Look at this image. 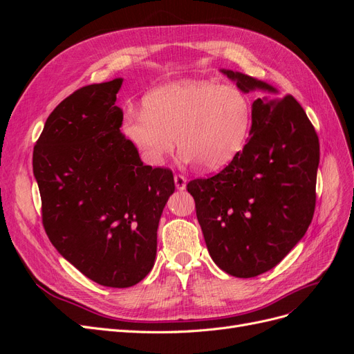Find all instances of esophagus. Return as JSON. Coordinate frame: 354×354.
<instances>
[{
  "mask_svg": "<svg viewBox=\"0 0 354 354\" xmlns=\"http://www.w3.org/2000/svg\"><path fill=\"white\" fill-rule=\"evenodd\" d=\"M174 183H176V187H177L178 190H185V189H186V185H187V180H186L185 176L177 174V176L174 177Z\"/></svg>",
  "mask_w": 354,
  "mask_h": 354,
  "instance_id": "esophagus-1",
  "label": "esophagus"
}]
</instances>
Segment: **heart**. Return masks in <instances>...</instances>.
<instances>
[{
	"instance_id": "heart-1",
	"label": "heart",
	"mask_w": 354,
	"mask_h": 354,
	"mask_svg": "<svg viewBox=\"0 0 354 354\" xmlns=\"http://www.w3.org/2000/svg\"><path fill=\"white\" fill-rule=\"evenodd\" d=\"M251 121V102L234 85L181 80L149 93L143 112L125 116L124 133L149 164H162L177 140L185 160L216 171L242 151Z\"/></svg>"
}]
</instances>
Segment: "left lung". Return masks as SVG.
<instances>
[{"mask_svg":"<svg viewBox=\"0 0 354 354\" xmlns=\"http://www.w3.org/2000/svg\"><path fill=\"white\" fill-rule=\"evenodd\" d=\"M243 93L279 94L264 81L220 69ZM250 138L209 178L189 181L212 261L236 277L279 264L303 239L316 205L319 138L292 95L252 103Z\"/></svg>","mask_w":354,"mask_h":354,"instance_id":"left-lung-1","label":"left lung"}]
</instances>
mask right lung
<instances>
[{"mask_svg":"<svg viewBox=\"0 0 354 354\" xmlns=\"http://www.w3.org/2000/svg\"><path fill=\"white\" fill-rule=\"evenodd\" d=\"M122 78L72 93L47 118L34 147V176L50 242L72 266L111 288L145 279L174 177L143 165L121 133L115 106Z\"/></svg>","mask_w":354,"mask_h":354,"instance_id":"right-lung-1","label":"right lung"}]
</instances>
